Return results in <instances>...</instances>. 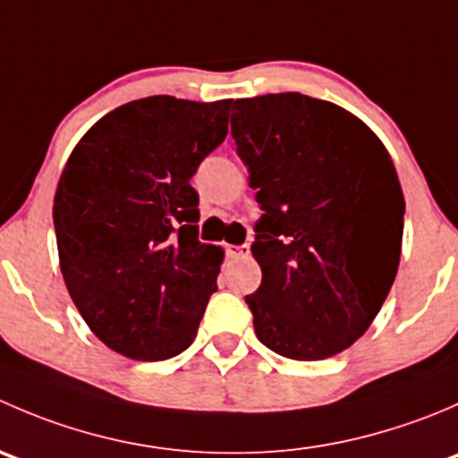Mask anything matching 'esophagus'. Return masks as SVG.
<instances>
[{"mask_svg":"<svg viewBox=\"0 0 458 458\" xmlns=\"http://www.w3.org/2000/svg\"><path fill=\"white\" fill-rule=\"evenodd\" d=\"M225 252H228L230 259H243L250 255V246L243 243V246H225Z\"/></svg>","mask_w":458,"mask_h":458,"instance_id":"1","label":"esophagus"}]
</instances>
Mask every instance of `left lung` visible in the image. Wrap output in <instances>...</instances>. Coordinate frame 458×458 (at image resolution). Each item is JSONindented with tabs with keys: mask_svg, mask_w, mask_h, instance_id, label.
I'll return each mask as SVG.
<instances>
[{
	"mask_svg": "<svg viewBox=\"0 0 458 458\" xmlns=\"http://www.w3.org/2000/svg\"><path fill=\"white\" fill-rule=\"evenodd\" d=\"M233 140L263 215L246 303L266 348L335 357L381 310L403 242L405 199L381 140L341 106L301 92L233 101Z\"/></svg>",
	"mask_w": 458,
	"mask_h": 458,
	"instance_id": "8db88e82",
	"label": "left lung"
}]
</instances>
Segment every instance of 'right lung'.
<instances>
[{"mask_svg": "<svg viewBox=\"0 0 458 458\" xmlns=\"http://www.w3.org/2000/svg\"><path fill=\"white\" fill-rule=\"evenodd\" d=\"M230 99L157 95L110 110L72 148L53 203L59 267L92 335L135 361L195 341L224 250L197 239L203 157Z\"/></svg>", "mask_w": 458, "mask_h": 458, "instance_id": "add662e5", "label": "right lung"}]
</instances>
